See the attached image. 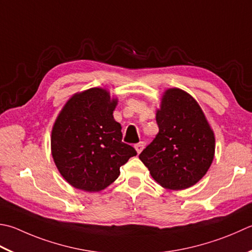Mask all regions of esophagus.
Listing matches in <instances>:
<instances>
[{"label":"esophagus","instance_id":"34e87169","mask_svg":"<svg viewBox=\"0 0 252 252\" xmlns=\"http://www.w3.org/2000/svg\"><path fill=\"white\" fill-rule=\"evenodd\" d=\"M144 146H145L144 142H140V143H137V144L134 145L135 150H136V152H137V154H140V153L143 151V149H144Z\"/></svg>","mask_w":252,"mask_h":252}]
</instances>
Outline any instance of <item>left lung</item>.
Listing matches in <instances>:
<instances>
[{
  "label": "left lung",
  "mask_w": 252,
  "mask_h": 252,
  "mask_svg": "<svg viewBox=\"0 0 252 252\" xmlns=\"http://www.w3.org/2000/svg\"><path fill=\"white\" fill-rule=\"evenodd\" d=\"M159 132L143 150V161L156 182L170 190L195 185L214 158L215 139L204 113L186 92L171 88L156 113Z\"/></svg>",
  "instance_id": "8db88e82"
}]
</instances>
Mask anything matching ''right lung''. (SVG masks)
Masks as SVG:
<instances>
[{
	"label": "right lung",
	"instance_id": "right-lung-1",
	"mask_svg": "<svg viewBox=\"0 0 252 252\" xmlns=\"http://www.w3.org/2000/svg\"><path fill=\"white\" fill-rule=\"evenodd\" d=\"M117 100L101 88L76 94L54 123L51 150L60 174L74 188L97 192L112 184L136 151L122 142L113 119Z\"/></svg>",
	"mask_w": 252,
	"mask_h": 252
}]
</instances>
